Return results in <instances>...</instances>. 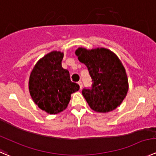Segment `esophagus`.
Wrapping results in <instances>:
<instances>
[{
	"label": "esophagus",
	"mask_w": 156,
	"mask_h": 156,
	"mask_svg": "<svg viewBox=\"0 0 156 156\" xmlns=\"http://www.w3.org/2000/svg\"><path fill=\"white\" fill-rule=\"evenodd\" d=\"M78 84L80 85V89H82V88H83V83H82L81 81H79L78 82Z\"/></svg>",
	"instance_id": "34e87169"
}]
</instances>
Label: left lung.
I'll use <instances>...</instances> for the list:
<instances>
[{
    "label": "left lung",
    "instance_id": "obj_1",
    "mask_svg": "<svg viewBox=\"0 0 156 156\" xmlns=\"http://www.w3.org/2000/svg\"><path fill=\"white\" fill-rule=\"evenodd\" d=\"M79 61L87 67L92 87L82 94L93 111L112 112L121 104L128 91V79L122 63L115 53L104 48L76 51Z\"/></svg>",
    "mask_w": 156,
    "mask_h": 156
}]
</instances>
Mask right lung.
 <instances>
[{"mask_svg": "<svg viewBox=\"0 0 156 156\" xmlns=\"http://www.w3.org/2000/svg\"><path fill=\"white\" fill-rule=\"evenodd\" d=\"M64 53L51 51L39 60L31 72L29 89L34 102L47 113L55 115L67 108L72 93L80 86L70 80L62 67Z\"/></svg>", "mask_w": 156, "mask_h": 156, "instance_id": "obj_1", "label": "right lung"}]
</instances>
